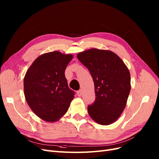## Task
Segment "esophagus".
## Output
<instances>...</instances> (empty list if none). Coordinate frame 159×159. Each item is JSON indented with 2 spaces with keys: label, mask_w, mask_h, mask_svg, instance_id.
Listing matches in <instances>:
<instances>
[{
  "label": "esophagus",
  "mask_w": 159,
  "mask_h": 159,
  "mask_svg": "<svg viewBox=\"0 0 159 159\" xmlns=\"http://www.w3.org/2000/svg\"><path fill=\"white\" fill-rule=\"evenodd\" d=\"M77 94H78V95L79 96V97H80V96H81V95H82V90L80 89V90L78 91V92H77Z\"/></svg>",
  "instance_id": "1"
}]
</instances>
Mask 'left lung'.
Instances as JSON below:
<instances>
[{
  "instance_id": "8db88e82",
  "label": "left lung",
  "mask_w": 159,
  "mask_h": 159,
  "mask_svg": "<svg viewBox=\"0 0 159 159\" xmlns=\"http://www.w3.org/2000/svg\"><path fill=\"white\" fill-rule=\"evenodd\" d=\"M77 57L90 71L94 82L95 100L88 105L91 118L108 125L116 121L126 106L131 91V75L123 61L114 52L91 48Z\"/></svg>"
}]
</instances>
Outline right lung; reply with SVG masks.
<instances>
[{
	"instance_id": "1",
	"label": "right lung",
	"mask_w": 159,
	"mask_h": 159,
	"mask_svg": "<svg viewBox=\"0 0 159 159\" xmlns=\"http://www.w3.org/2000/svg\"><path fill=\"white\" fill-rule=\"evenodd\" d=\"M73 55L58 51L43 54L34 61L24 78V93L32 111L45 121L54 123L68 111L74 98L65 76Z\"/></svg>"
}]
</instances>
